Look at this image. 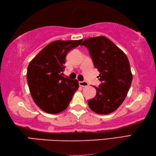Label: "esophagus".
Segmentation results:
<instances>
[{"label": "esophagus", "instance_id": "esophagus-1", "mask_svg": "<svg viewBox=\"0 0 156 156\" xmlns=\"http://www.w3.org/2000/svg\"><path fill=\"white\" fill-rule=\"evenodd\" d=\"M80 86L82 87H86V86H88V83L86 81H80Z\"/></svg>", "mask_w": 156, "mask_h": 156}]
</instances>
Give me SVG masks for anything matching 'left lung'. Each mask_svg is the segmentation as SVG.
<instances>
[{"mask_svg": "<svg viewBox=\"0 0 156 156\" xmlns=\"http://www.w3.org/2000/svg\"><path fill=\"white\" fill-rule=\"evenodd\" d=\"M90 52L93 64L100 74L101 81L96 96L88 101L95 113L107 115L121 105L126 98L132 82L133 75L128 58L113 42L104 36L88 38L83 41Z\"/></svg>", "mask_w": 156, "mask_h": 156, "instance_id": "1", "label": "left lung"}]
</instances>
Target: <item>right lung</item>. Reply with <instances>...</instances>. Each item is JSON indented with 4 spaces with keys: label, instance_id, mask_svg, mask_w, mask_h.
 I'll use <instances>...</instances> for the list:
<instances>
[{
    "label": "right lung",
    "instance_id": "1",
    "mask_svg": "<svg viewBox=\"0 0 156 156\" xmlns=\"http://www.w3.org/2000/svg\"><path fill=\"white\" fill-rule=\"evenodd\" d=\"M81 41L51 42L28 65L27 80L30 94L35 104L45 113L57 114L64 111L77 90L78 81L62 75L66 55Z\"/></svg>",
    "mask_w": 156,
    "mask_h": 156
}]
</instances>
